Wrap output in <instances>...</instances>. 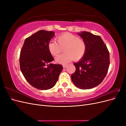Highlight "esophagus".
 <instances>
[{
    "mask_svg": "<svg viewBox=\"0 0 126 126\" xmlns=\"http://www.w3.org/2000/svg\"><path fill=\"white\" fill-rule=\"evenodd\" d=\"M63 68H66V67L67 66V64H63Z\"/></svg>",
    "mask_w": 126,
    "mask_h": 126,
    "instance_id": "1",
    "label": "esophagus"
}]
</instances>
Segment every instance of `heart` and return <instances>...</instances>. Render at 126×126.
<instances>
[{
	"instance_id": "obj_1",
	"label": "heart",
	"mask_w": 126,
	"mask_h": 126,
	"mask_svg": "<svg viewBox=\"0 0 126 126\" xmlns=\"http://www.w3.org/2000/svg\"><path fill=\"white\" fill-rule=\"evenodd\" d=\"M55 41H50L48 44V49L50 55L57 56L63 50L64 53L58 56L56 62L60 64H65L74 60L81 59L86 52V44L85 41L79 38L73 34L66 32L57 37Z\"/></svg>"
}]
</instances>
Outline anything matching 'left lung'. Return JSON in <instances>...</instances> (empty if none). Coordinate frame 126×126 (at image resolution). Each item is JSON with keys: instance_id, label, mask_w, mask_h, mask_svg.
<instances>
[{"instance_id": "8db88e82", "label": "left lung", "mask_w": 126, "mask_h": 126, "mask_svg": "<svg viewBox=\"0 0 126 126\" xmlns=\"http://www.w3.org/2000/svg\"><path fill=\"white\" fill-rule=\"evenodd\" d=\"M86 44L83 58L74 63L76 71L71 76L74 85L81 89H89L97 86L107 74L110 64L109 52L99 36L89 32L78 33Z\"/></svg>"}]
</instances>
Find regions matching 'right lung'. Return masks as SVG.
<instances>
[{
	"instance_id": "right-lung-1",
	"label": "right lung",
	"mask_w": 126,
	"mask_h": 126,
	"mask_svg": "<svg viewBox=\"0 0 126 126\" xmlns=\"http://www.w3.org/2000/svg\"><path fill=\"white\" fill-rule=\"evenodd\" d=\"M54 36L52 31L39 30L27 38L20 51L22 74L29 84L38 89H51L63 70L62 64L50 63L54 59L48 51V44Z\"/></svg>"
}]
</instances>
